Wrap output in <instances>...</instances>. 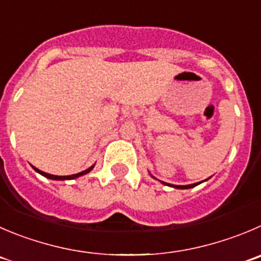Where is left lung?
<instances>
[{
    "instance_id": "1",
    "label": "left lung",
    "mask_w": 261,
    "mask_h": 261,
    "mask_svg": "<svg viewBox=\"0 0 261 261\" xmlns=\"http://www.w3.org/2000/svg\"><path fill=\"white\" fill-rule=\"evenodd\" d=\"M151 177L152 178H155L153 177V175H151ZM156 179V178H155ZM207 180V179H206ZM161 183H163V185H165V186H169V187H173V188H178V190H187V188H192V187H195V186H197V185H200V182L198 183H193V185H187V186H177V185H170V183H165V182H163V180H160Z\"/></svg>"
}]
</instances>
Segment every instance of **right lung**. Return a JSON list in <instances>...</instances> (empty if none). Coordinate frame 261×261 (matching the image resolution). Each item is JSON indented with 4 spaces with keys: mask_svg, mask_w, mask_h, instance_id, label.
Masks as SVG:
<instances>
[{
    "mask_svg": "<svg viewBox=\"0 0 261 261\" xmlns=\"http://www.w3.org/2000/svg\"><path fill=\"white\" fill-rule=\"evenodd\" d=\"M32 168H33V169L36 170L37 173H39V174L43 175V177L48 178V179H54V180H69V179H75V178L82 177V175L87 174V173H89L92 169H93V168H95V165H92L91 168H88V169L83 170V172H81V173H76V174H73V175H54V174H48V173L42 172V170H39L38 168H36V166H33V165H32Z\"/></svg>",
    "mask_w": 261,
    "mask_h": 261,
    "instance_id": "right-lung-1",
    "label": "right lung"
}]
</instances>
